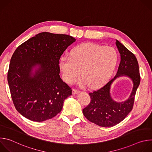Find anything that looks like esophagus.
<instances>
[{"instance_id":"esophagus-1","label":"esophagus","mask_w":152,"mask_h":152,"mask_svg":"<svg viewBox=\"0 0 152 152\" xmlns=\"http://www.w3.org/2000/svg\"><path fill=\"white\" fill-rule=\"evenodd\" d=\"M79 93H80V91H79V90H75V89H73V90H72L73 94H78Z\"/></svg>"}]
</instances>
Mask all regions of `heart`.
Wrapping results in <instances>:
<instances>
[{"mask_svg": "<svg viewBox=\"0 0 152 152\" xmlns=\"http://www.w3.org/2000/svg\"><path fill=\"white\" fill-rule=\"evenodd\" d=\"M115 49L93 43H84L75 47L70 57L64 56L59 66L66 82L75 83L80 75L91 88L102 85L113 75L118 62Z\"/></svg>", "mask_w": 152, "mask_h": 152, "instance_id": "obj_1", "label": "heart"}]
</instances>
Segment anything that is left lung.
Listing matches in <instances>:
<instances>
[{"label": "left lung", "instance_id": "8db88e82", "mask_svg": "<svg viewBox=\"0 0 152 152\" xmlns=\"http://www.w3.org/2000/svg\"><path fill=\"white\" fill-rule=\"evenodd\" d=\"M121 61L115 77L100 88L89 93L90 104L83 110L84 116L90 121L102 127H112L122 121L132 110L135 96L140 83L138 61L131 52L116 39ZM125 76L131 78L133 88L128 99L117 102L111 96L110 87L117 78Z\"/></svg>", "mask_w": 152, "mask_h": 152}]
</instances>
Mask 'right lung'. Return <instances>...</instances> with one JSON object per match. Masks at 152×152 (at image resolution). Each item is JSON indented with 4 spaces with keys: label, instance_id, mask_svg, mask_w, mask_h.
<instances>
[{
    "label": "right lung",
    "instance_id": "obj_1",
    "mask_svg": "<svg viewBox=\"0 0 152 152\" xmlns=\"http://www.w3.org/2000/svg\"><path fill=\"white\" fill-rule=\"evenodd\" d=\"M76 41L65 34L41 32L20 45L14 52L8 82L17 111L41 122L59 113L72 90L59 76V59Z\"/></svg>",
    "mask_w": 152,
    "mask_h": 152
}]
</instances>
